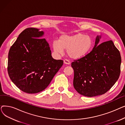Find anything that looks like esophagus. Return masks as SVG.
<instances>
[{
  "label": "esophagus",
  "mask_w": 125,
  "mask_h": 125,
  "mask_svg": "<svg viewBox=\"0 0 125 125\" xmlns=\"http://www.w3.org/2000/svg\"><path fill=\"white\" fill-rule=\"evenodd\" d=\"M64 63L69 65V64H70V62L68 60H67V59H64Z\"/></svg>",
  "instance_id": "obj_1"
}]
</instances>
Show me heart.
I'll use <instances>...</instances> for the list:
<instances>
[{"label":"heart","instance_id":"heart-1","mask_svg":"<svg viewBox=\"0 0 125 125\" xmlns=\"http://www.w3.org/2000/svg\"><path fill=\"white\" fill-rule=\"evenodd\" d=\"M93 41L91 37L82 33L71 35H64L59 38V42L52 43V48L57 53L62 54L67 50L68 56L71 59L78 60L87 56L92 49Z\"/></svg>","mask_w":125,"mask_h":125}]
</instances>
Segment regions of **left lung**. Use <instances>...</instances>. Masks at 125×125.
Wrapping results in <instances>:
<instances>
[{
	"mask_svg": "<svg viewBox=\"0 0 125 125\" xmlns=\"http://www.w3.org/2000/svg\"><path fill=\"white\" fill-rule=\"evenodd\" d=\"M101 36L96 37L93 50L84 58L74 60L73 86L80 94L94 97L109 90L119 78L121 57L112 41L99 45Z\"/></svg>",
	"mask_w": 125,
	"mask_h": 125,
	"instance_id": "left-lung-1",
	"label": "left lung"
}]
</instances>
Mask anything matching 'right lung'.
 Segmentation results:
<instances>
[{"label":"right lung","mask_w":125,"mask_h":125,"mask_svg":"<svg viewBox=\"0 0 125 125\" xmlns=\"http://www.w3.org/2000/svg\"><path fill=\"white\" fill-rule=\"evenodd\" d=\"M44 32L28 28L10 48L8 71L11 81L24 92L34 94L47 88L63 64L51 55Z\"/></svg>","instance_id":"add662e5"}]
</instances>
